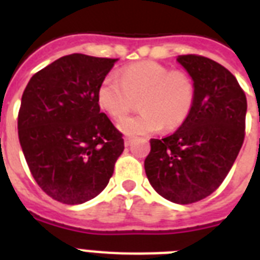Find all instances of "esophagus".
<instances>
[{
  "instance_id": "obj_1",
  "label": "esophagus",
  "mask_w": 260,
  "mask_h": 260,
  "mask_svg": "<svg viewBox=\"0 0 260 260\" xmlns=\"http://www.w3.org/2000/svg\"><path fill=\"white\" fill-rule=\"evenodd\" d=\"M124 142H125V146H131V144L134 143V139H132V138H125V139H124Z\"/></svg>"
}]
</instances>
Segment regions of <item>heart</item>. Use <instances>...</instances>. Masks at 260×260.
<instances>
[{
  "label": "heart",
  "instance_id": "obj_1",
  "mask_svg": "<svg viewBox=\"0 0 260 260\" xmlns=\"http://www.w3.org/2000/svg\"><path fill=\"white\" fill-rule=\"evenodd\" d=\"M193 77L158 62L134 63L118 74L106 75L97 90L98 104L116 120L128 116L139 101L140 113L120 122L126 135L175 129L187 120L196 104Z\"/></svg>",
  "mask_w": 260,
  "mask_h": 260
}]
</instances>
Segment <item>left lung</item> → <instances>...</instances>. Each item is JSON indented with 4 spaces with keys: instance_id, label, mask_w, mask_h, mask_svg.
<instances>
[{
    "instance_id": "left-lung-1",
    "label": "left lung",
    "mask_w": 260,
    "mask_h": 260,
    "mask_svg": "<svg viewBox=\"0 0 260 260\" xmlns=\"http://www.w3.org/2000/svg\"><path fill=\"white\" fill-rule=\"evenodd\" d=\"M177 60L196 82V104L174 134L151 139L144 170L156 193L187 205L218 189L234 166L246 135L247 98L220 63L194 54Z\"/></svg>"
}]
</instances>
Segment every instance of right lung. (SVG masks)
Segmentation results:
<instances>
[{
	"mask_svg": "<svg viewBox=\"0 0 260 260\" xmlns=\"http://www.w3.org/2000/svg\"><path fill=\"white\" fill-rule=\"evenodd\" d=\"M117 59L66 55L29 79L18 110V140L39 187L77 205L109 183L122 134L100 112L97 90Z\"/></svg>",
	"mask_w": 260,
	"mask_h": 260,
	"instance_id": "1",
	"label": "right lung"
}]
</instances>
